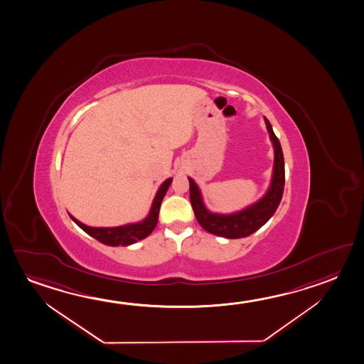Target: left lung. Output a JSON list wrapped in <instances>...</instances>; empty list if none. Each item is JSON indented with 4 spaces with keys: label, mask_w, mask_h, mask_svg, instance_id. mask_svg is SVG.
<instances>
[{
    "label": "left lung",
    "mask_w": 364,
    "mask_h": 364,
    "mask_svg": "<svg viewBox=\"0 0 364 364\" xmlns=\"http://www.w3.org/2000/svg\"><path fill=\"white\" fill-rule=\"evenodd\" d=\"M265 119L266 129L274 148V166H272V181L265 195L256 203L248 205L245 209L230 214H220L210 211L203 203V195L198 183L188 177L190 182V200L192 209L198 219V224L211 235L224 237L228 240H237L252 235L259 230L264 224L269 222L279 203L282 201L285 183V169H284V155L282 145L272 131V126L267 118Z\"/></svg>",
    "instance_id": "1"
}]
</instances>
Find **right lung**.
I'll return each mask as SVG.
<instances>
[{
	"instance_id": "obj_1",
	"label": "right lung",
	"mask_w": 364,
	"mask_h": 364,
	"mask_svg": "<svg viewBox=\"0 0 364 364\" xmlns=\"http://www.w3.org/2000/svg\"><path fill=\"white\" fill-rule=\"evenodd\" d=\"M172 181L173 178H168L161 183V187L156 191L154 200H153L148 216L141 222L129 223V224H124V225H119V227L95 228V227H89L87 224L79 222L71 214H68V215L84 232H87V235H92V238H95L103 245L113 247H124L134 245L137 240L146 238L154 230L156 223H158V218H159L161 201L166 196V191L172 183Z\"/></svg>"
}]
</instances>
